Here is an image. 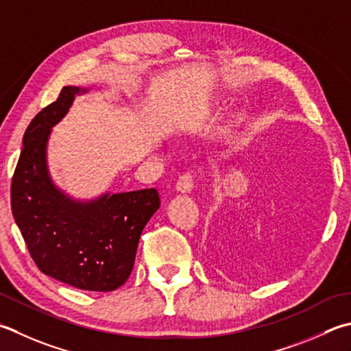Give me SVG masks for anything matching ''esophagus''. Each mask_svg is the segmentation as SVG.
<instances>
[{
  "label": "esophagus",
  "instance_id": "esophagus-1",
  "mask_svg": "<svg viewBox=\"0 0 351 351\" xmlns=\"http://www.w3.org/2000/svg\"><path fill=\"white\" fill-rule=\"evenodd\" d=\"M193 185H195V175L191 173V171H185V173H182L176 182V190L180 191V193H190V191L193 190Z\"/></svg>",
  "mask_w": 351,
  "mask_h": 351
}]
</instances>
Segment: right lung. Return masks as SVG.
Returning <instances> with one entry per match:
<instances>
[{"instance_id": "obj_1", "label": "right lung", "mask_w": 351, "mask_h": 351, "mask_svg": "<svg viewBox=\"0 0 351 351\" xmlns=\"http://www.w3.org/2000/svg\"><path fill=\"white\" fill-rule=\"evenodd\" d=\"M86 91L64 86L25 129L12 178V213L45 276L82 291L111 292L132 272L141 231L160 208V195L144 189L75 201L54 185L47 166L51 128L66 115L75 95Z\"/></svg>"}]
</instances>
